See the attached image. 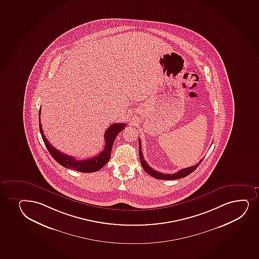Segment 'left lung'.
<instances>
[{
  "label": "left lung",
  "instance_id": "8db88e82",
  "mask_svg": "<svg viewBox=\"0 0 259 259\" xmlns=\"http://www.w3.org/2000/svg\"><path fill=\"white\" fill-rule=\"evenodd\" d=\"M139 157H140L141 164L143 166V169L145 170L146 172L149 174V176H151L154 178L158 179V180H177V179L183 178L186 176H189L191 172H193L194 170L196 169L199 163L203 161L200 160L199 163H197L194 166H189L187 168H183V169L180 170L176 174H162V172H157L156 170L153 169L151 166H149V164L146 162L144 158H143V152H142V144H141V140L139 139Z\"/></svg>",
  "mask_w": 259,
  "mask_h": 259
}]
</instances>
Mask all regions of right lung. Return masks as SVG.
Returning a JSON list of instances; mask_svg holds the SVG:
<instances>
[{
	"mask_svg": "<svg viewBox=\"0 0 259 259\" xmlns=\"http://www.w3.org/2000/svg\"><path fill=\"white\" fill-rule=\"evenodd\" d=\"M39 131L41 134L42 139L45 143L46 147L48 151L52 155V157L54 160L60 163L61 166L66 167L68 169L76 170L77 172H97L99 169L110 161V154H111V149L113 146L114 141L116 139V136L125 128L126 124L125 123H114L110 125V127L105 131L104 134V140H105V145L103 151L93 158L85 159V160H77L76 158L72 157L71 155L64 154L60 150L55 149L54 146H52L50 143L48 142V139L46 138L42 131L41 123H40V110L39 112Z\"/></svg>",
	"mask_w": 259,
	"mask_h": 259,
	"instance_id": "obj_1",
	"label": "right lung"
}]
</instances>
